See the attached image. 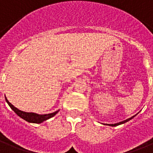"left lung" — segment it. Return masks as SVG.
<instances>
[{
    "label": "left lung",
    "instance_id": "left-lung-1",
    "mask_svg": "<svg viewBox=\"0 0 153 153\" xmlns=\"http://www.w3.org/2000/svg\"><path fill=\"white\" fill-rule=\"evenodd\" d=\"M137 115V114H136V115H134V116H132V117L129 118V119H127V120H123V121L120 122V123H115V124H107V125H108V126H119V125H121V124H123V123H126V122L130 121V120H132L133 118L134 117V116H136V115Z\"/></svg>",
    "mask_w": 153,
    "mask_h": 153
}]
</instances>
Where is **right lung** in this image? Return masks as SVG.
Here are the masks:
<instances>
[{
  "label": "right lung",
  "instance_id": "add662e5",
  "mask_svg": "<svg viewBox=\"0 0 153 153\" xmlns=\"http://www.w3.org/2000/svg\"><path fill=\"white\" fill-rule=\"evenodd\" d=\"M5 100L6 102L8 103V105H9L10 108L14 111V112L16 113V115H18V116H19L20 118H22L23 120H26V121L28 122V123H43V122L45 121V120L53 117V116L56 115L57 112L59 111V110H57V111H54V112L49 113V114H44V115H40V114H37V113L34 112H26V111H21V110L18 109L15 106H13V105L8 101V99L6 98V97Z\"/></svg>",
  "mask_w": 153,
  "mask_h": 153
}]
</instances>
